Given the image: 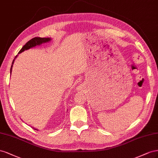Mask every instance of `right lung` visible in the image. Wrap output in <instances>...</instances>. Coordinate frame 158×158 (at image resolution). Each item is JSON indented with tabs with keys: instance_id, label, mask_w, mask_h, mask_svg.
<instances>
[{
	"instance_id": "add662e5",
	"label": "right lung",
	"mask_w": 158,
	"mask_h": 158,
	"mask_svg": "<svg viewBox=\"0 0 158 158\" xmlns=\"http://www.w3.org/2000/svg\"><path fill=\"white\" fill-rule=\"evenodd\" d=\"M51 40H52L51 38H40V37L34 38H32L31 40H29V41L27 42L23 47L22 48V49H20V52H19V53H20L22 52H23L25 50H28V49H29L30 48H32L34 47H35L36 46H40V45H41L42 44L50 42ZM17 56H18V55L15 57L14 60H13V61H12V65H11V68H10V75H11V72H12V69L13 64H14L15 60L16 58L17 57ZM34 129L36 130H38L35 129V128H34Z\"/></svg>"
}]
</instances>
